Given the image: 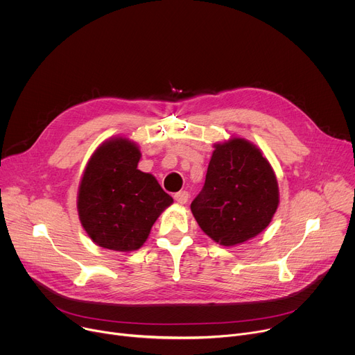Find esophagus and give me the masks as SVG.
Instances as JSON below:
<instances>
[{
    "mask_svg": "<svg viewBox=\"0 0 355 355\" xmlns=\"http://www.w3.org/2000/svg\"><path fill=\"white\" fill-rule=\"evenodd\" d=\"M175 200L178 202V203H186L187 200H189V198H190V195H189V192H186V190H180V192H178V193H175Z\"/></svg>",
    "mask_w": 355,
    "mask_h": 355,
    "instance_id": "esophagus-1",
    "label": "esophagus"
}]
</instances>
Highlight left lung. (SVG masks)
Masks as SVG:
<instances>
[{"instance_id": "8db88e82", "label": "left lung", "mask_w": 355, "mask_h": 355, "mask_svg": "<svg viewBox=\"0 0 355 355\" xmlns=\"http://www.w3.org/2000/svg\"><path fill=\"white\" fill-rule=\"evenodd\" d=\"M279 206L270 163L250 142L233 138L214 145L205 186L190 209L200 229L223 246L261 233Z\"/></svg>"}]
</instances>
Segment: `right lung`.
<instances>
[{
    "mask_svg": "<svg viewBox=\"0 0 355 355\" xmlns=\"http://www.w3.org/2000/svg\"><path fill=\"white\" fill-rule=\"evenodd\" d=\"M141 150L125 138L102 144L80 180L78 213L98 246L138 250L159 214L173 203L150 173L138 169Z\"/></svg>",
    "mask_w": 355,
    "mask_h": 355,
    "instance_id": "1",
    "label": "right lung"
}]
</instances>
